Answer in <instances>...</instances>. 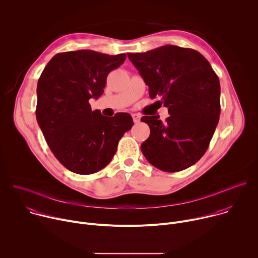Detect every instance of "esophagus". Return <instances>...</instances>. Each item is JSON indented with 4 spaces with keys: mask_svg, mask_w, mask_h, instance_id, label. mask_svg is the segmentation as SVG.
Returning a JSON list of instances; mask_svg holds the SVG:
<instances>
[{
    "mask_svg": "<svg viewBox=\"0 0 258 258\" xmlns=\"http://www.w3.org/2000/svg\"><path fill=\"white\" fill-rule=\"evenodd\" d=\"M132 116H133V119H134V122L137 124V123H139L140 122V119H141V115L140 114H137V113H134V114H132Z\"/></svg>",
    "mask_w": 258,
    "mask_h": 258,
    "instance_id": "34e87169",
    "label": "esophagus"
}]
</instances>
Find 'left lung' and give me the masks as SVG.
I'll return each instance as SVG.
<instances>
[{
  "label": "left lung",
  "instance_id": "left-lung-1",
  "mask_svg": "<svg viewBox=\"0 0 258 258\" xmlns=\"http://www.w3.org/2000/svg\"><path fill=\"white\" fill-rule=\"evenodd\" d=\"M127 57L149 87L150 98L161 97L170 114L164 123L159 115L141 118L150 127L141 145L144 156L167 172L190 167L206 152L218 123L217 76L203 55L189 48L166 45Z\"/></svg>",
  "mask_w": 258,
  "mask_h": 258
}]
</instances>
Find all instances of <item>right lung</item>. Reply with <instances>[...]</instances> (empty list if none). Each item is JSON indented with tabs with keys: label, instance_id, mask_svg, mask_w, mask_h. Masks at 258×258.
I'll return each instance as SVG.
<instances>
[{
	"label": "right lung",
	"instance_id": "obj_1",
	"mask_svg": "<svg viewBox=\"0 0 258 258\" xmlns=\"http://www.w3.org/2000/svg\"><path fill=\"white\" fill-rule=\"evenodd\" d=\"M125 54L107 55L91 50L56 54L38 82L36 120L54 156L68 170L91 174L113 158L121 137L132 128L128 113L113 117L92 111L89 100L104 92L109 72Z\"/></svg>",
	"mask_w": 258,
	"mask_h": 258
}]
</instances>
